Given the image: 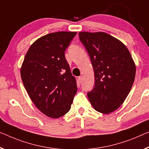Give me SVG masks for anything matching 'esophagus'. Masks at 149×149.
<instances>
[{
    "instance_id": "1",
    "label": "esophagus",
    "mask_w": 149,
    "mask_h": 149,
    "mask_svg": "<svg viewBox=\"0 0 149 149\" xmlns=\"http://www.w3.org/2000/svg\"><path fill=\"white\" fill-rule=\"evenodd\" d=\"M78 79H79V83H81V82H82V76L79 77V78H78Z\"/></svg>"
}]
</instances>
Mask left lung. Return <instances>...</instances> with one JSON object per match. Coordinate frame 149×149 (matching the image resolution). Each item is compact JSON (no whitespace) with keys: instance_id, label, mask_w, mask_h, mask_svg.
I'll return each mask as SVG.
<instances>
[{"instance_id":"1","label":"left lung","mask_w":149,"mask_h":149,"mask_svg":"<svg viewBox=\"0 0 149 149\" xmlns=\"http://www.w3.org/2000/svg\"><path fill=\"white\" fill-rule=\"evenodd\" d=\"M80 40L90 56L95 84L87 94L96 111L109 114L125 101L136 74L135 63L123 43L103 32H80Z\"/></svg>"}]
</instances>
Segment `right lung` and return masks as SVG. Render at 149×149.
Returning <instances> with one entry per match:
<instances>
[{
    "mask_svg": "<svg viewBox=\"0 0 149 149\" xmlns=\"http://www.w3.org/2000/svg\"><path fill=\"white\" fill-rule=\"evenodd\" d=\"M76 32L61 31L41 36L24 56L20 75L32 101L51 118L67 114L77 93L74 77L65 52Z\"/></svg>",
    "mask_w": 149,
    "mask_h": 149,
    "instance_id": "1",
    "label": "right lung"
}]
</instances>
